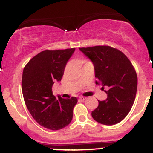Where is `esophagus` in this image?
I'll use <instances>...</instances> for the list:
<instances>
[{"mask_svg": "<svg viewBox=\"0 0 153 153\" xmlns=\"http://www.w3.org/2000/svg\"><path fill=\"white\" fill-rule=\"evenodd\" d=\"M79 100H80V101H85V100H86V98H85V97H80Z\"/></svg>", "mask_w": 153, "mask_h": 153, "instance_id": "obj_1", "label": "esophagus"}]
</instances>
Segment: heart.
Listing matches in <instances>:
<instances>
[{"instance_id":"b5f03b06","label":"heart","mask_w":153,"mask_h":153,"mask_svg":"<svg viewBox=\"0 0 153 153\" xmlns=\"http://www.w3.org/2000/svg\"><path fill=\"white\" fill-rule=\"evenodd\" d=\"M86 62H88V61L84 59H82V58H78V62L79 64H84V63Z\"/></svg>"}]
</instances>
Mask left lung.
Wrapping results in <instances>:
<instances>
[{
    "label": "left lung",
    "instance_id": "8db88e82",
    "mask_svg": "<svg viewBox=\"0 0 153 153\" xmlns=\"http://www.w3.org/2000/svg\"><path fill=\"white\" fill-rule=\"evenodd\" d=\"M94 65L95 77L103 86L107 99L99 102L91 112L93 118L104 125H115L130 112L137 90V75L128 58L120 50L109 46L80 47ZM97 84L98 82L96 81Z\"/></svg>",
    "mask_w": 153,
    "mask_h": 153
}]
</instances>
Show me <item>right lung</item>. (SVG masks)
I'll return each instance as SVG.
<instances>
[{"instance_id": "add662e5", "label": "right lung", "mask_w": 153, "mask_h": 153, "mask_svg": "<svg viewBox=\"0 0 153 153\" xmlns=\"http://www.w3.org/2000/svg\"><path fill=\"white\" fill-rule=\"evenodd\" d=\"M75 48L45 50L28 62L23 70L22 89L24 100L33 118L44 128H65L73 119L76 97L63 99L52 93L55 81L61 80L64 70Z\"/></svg>"}]
</instances>
